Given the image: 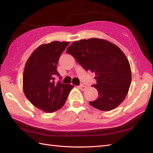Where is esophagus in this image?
<instances>
[{"label": "esophagus", "mask_w": 153, "mask_h": 153, "mask_svg": "<svg viewBox=\"0 0 153 153\" xmlns=\"http://www.w3.org/2000/svg\"><path fill=\"white\" fill-rule=\"evenodd\" d=\"M79 88L81 91H84V90H85L86 87V86H85V85H80L79 86Z\"/></svg>", "instance_id": "34e87169"}]
</instances>
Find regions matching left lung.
I'll return each instance as SVG.
<instances>
[{
    "label": "left lung",
    "mask_w": 153,
    "mask_h": 153,
    "mask_svg": "<svg viewBox=\"0 0 153 153\" xmlns=\"http://www.w3.org/2000/svg\"><path fill=\"white\" fill-rule=\"evenodd\" d=\"M67 53L73 55L86 71L95 73L99 97L90 105L109 111L117 107L127 94L132 74L129 62L120 48L101 39H83L72 43Z\"/></svg>",
    "instance_id": "obj_1"
}]
</instances>
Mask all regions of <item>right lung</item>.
<instances>
[{"instance_id":"right-lung-1","label":"right lung","mask_w":153,"mask_h":153,"mask_svg":"<svg viewBox=\"0 0 153 153\" xmlns=\"http://www.w3.org/2000/svg\"><path fill=\"white\" fill-rule=\"evenodd\" d=\"M69 42L53 41L37 47L26 62L22 78L27 99L46 112L58 111L65 105L73 85L54 81L60 56Z\"/></svg>"}]
</instances>
